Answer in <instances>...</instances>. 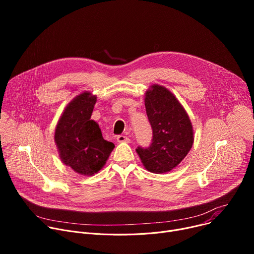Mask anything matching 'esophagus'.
Returning a JSON list of instances; mask_svg holds the SVG:
<instances>
[{"mask_svg":"<svg viewBox=\"0 0 254 254\" xmlns=\"http://www.w3.org/2000/svg\"><path fill=\"white\" fill-rule=\"evenodd\" d=\"M117 140L119 141V142H129V137L128 136H127V135H124V134H120V135H118V137H117Z\"/></svg>","mask_w":254,"mask_h":254,"instance_id":"obj_1","label":"esophagus"}]
</instances>
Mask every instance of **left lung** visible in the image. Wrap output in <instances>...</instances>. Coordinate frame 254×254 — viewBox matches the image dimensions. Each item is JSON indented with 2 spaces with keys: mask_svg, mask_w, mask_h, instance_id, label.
<instances>
[{
  "mask_svg": "<svg viewBox=\"0 0 254 254\" xmlns=\"http://www.w3.org/2000/svg\"><path fill=\"white\" fill-rule=\"evenodd\" d=\"M144 105L153 139L149 148L137 147L136 153L149 172H170L184 160L193 146L191 121L182 104L162 85L151 86L144 96Z\"/></svg>",
  "mask_w": 254,
  "mask_h": 254,
  "instance_id": "8db88e82",
  "label": "left lung"
}]
</instances>
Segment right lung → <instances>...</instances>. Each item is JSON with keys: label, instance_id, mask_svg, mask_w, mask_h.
<instances>
[{"label": "right lung", "instance_id": "1", "mask_svg": "<svg viewBox=\"0 0 254 254\" xmlns=\"http://www.w3.org/2000/svg\"><path fill=\"white\" fill-rule=\"evenodd\" d=\"M95 102L96 96L90 92L77 95L65 107L55 128L54 139L61 161L84 176L97 173L115 149L90 119Z\"/></svg>", "mask_w": 254, "mask_h": 254}]
</instances>
